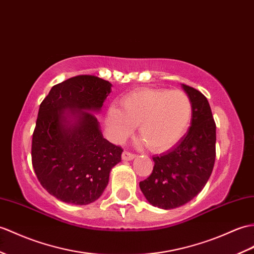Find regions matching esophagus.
Returning a JSON list of instances; mask_svg holds the SVG:
<instances>
[{
	"mask_svg": "<svg viewBox=\"0 0 254 254\" xmlns=\"http://www.w3.org/2000/svg\"><path fill=\"white\" fill-rule=\"evenodd\" d=\"M134 158H135V155L131 154V152L126 151V150L122 152V160H125V161H131V160H133Z\"/></svg>",
	"mask_w": 254,
	"mask_h": 254,
	"instance_id": "esophagus-1",
	"label": "esophagus"
}]
</instances>
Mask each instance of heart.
Instances as JSON below:
<instances>
[{
    "instance_id": "1",
    "label": "heart",
    "mask_w": 254,
    "mask_h": 254,
    "mask_svg": "<svg viewBox=\"0 0 254 254\" xmlns=\"http://www.w3.org/2000/svg\"><path fill=\"white\" fill-rule=\"evenodd\" d=\"M191 115L190 99L183 91L144 88L123 98L121 109L111 106L106 126L116 143L125 140L137 126L138 134L147 147L162 152L183 137Z\"/></svg>"
}]
</instances>
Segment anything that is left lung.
I'll use <instances>...</instances> for the list:
<instances>
[{"instance_id": "1", "label": "left lung", "mask_w": 254, "mask_h": 254, "mask_svg": "<svg viewBox=\"0 0 254 254\" xmlns=\"http://www.w3.org/2000/svg\"><path fill=\"white\" fill-rule=\"evenodd\" d=\"M192 115L190 127L172 149L152 157L154 170L139 188L151 205L164 210L187 203L203 190L215 161L216 127L208 99L185 84Z\"/></svg>"}]
</instances>
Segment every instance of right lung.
<instances>
[{
	"label": "right lung",
	"instance_id": "1",
	"mask_svg": "<svg viewBox=\"0 0 254 254\" xmlns=\"http://www.w3.org/2000/svg\"><path fill=\"white\" fill-rule=\"evenodd\" d=\"M113 84L76 75L51 88L32 135V166L41 185L61 201L90 204L102 196L122 148L104 138L95 115Z\"/></svg>",
	"mask_w": 254,
	"mask_h": 254
}]
</instances>
